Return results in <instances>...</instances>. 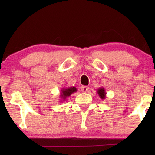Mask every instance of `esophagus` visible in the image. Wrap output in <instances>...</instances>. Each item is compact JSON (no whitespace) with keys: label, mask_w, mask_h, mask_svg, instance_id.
Returning <instances> with one entry per match:
<instances>
[{"label":"esophagus","mask_w":155,"mask_h":155,"mask_svg":"<svg viewBox=\"0 0 155 155\" xmlns=\"http://www.w3.org/2000/svg\"><path fill=\"white\" fill-rule=\"evenodd\" d=\"M80 90H81L82 92H87L90 90V87L88 86H82Z\"/></svg>","instance_id":"obj_1"}]
</instances>
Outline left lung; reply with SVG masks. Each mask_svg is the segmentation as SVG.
<instances>
[{
  "instance_id": "obj_1",
  "label": "left lung",
  "mask_w": 155,
  "mask_h": 155,
  "mask_svg": "<svg viewBox=\"0 0 155 155\" xmlns=\"http://www.w3.org/2000/svg\"><path fill=\"white\" fill-rule=\"evenodd\" d=\"M97 94H98L99 97H100L101 99H104L106 98V94H107V92H106L105 89L102 87H99L98 90H97Z\"/></svg>"
}]
</instances>
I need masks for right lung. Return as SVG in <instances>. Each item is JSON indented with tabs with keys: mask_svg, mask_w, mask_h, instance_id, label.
Instances as JSON below:
<instances>
[{
	"mask_svg": "<svg viewBox=\"0 0 155 155\" xmlns=\"http://www.w3.org/2000/svg\"><path fill=\"white\" fill-rule=\"evenodd\" d=\"M77 88L75 87L62 88L60 93V101L66 100V98H68L69 96H71L73 93L77 92ZM60 102H62V101H60Z\"/></svg>",
	"mask_w": 155,
	"mask_h": 155,
	"instance_id": "obj_1",
	"label": "right lung"
}]
</instances>
